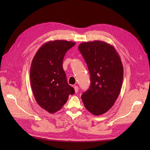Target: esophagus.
<instances>
[{
	"instance_id": "34e87169",
	"label": "esophagus",
	"mask_w": 150,
	"mask_h": 150,
	"mask_svg": "<svg viewBox=\"0 0 150 150\" xmlns=\"http://www.w3.org/2000/svg\"><path fill=\"white\" fill-rule=\"evenodd\" d=\"M74 89H75V92L76 93L78 92V87L77 86H74Z\"/></svg>"
}]
</instances>
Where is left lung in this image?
Segmentation results:
<instances>
[{
  "instance_id": "1",
  "label": "left lung",
  "mask_w": 150,
  "mask_h": 150,
  "mask_svg": "<svg viewBox=\"0 0 150 150\" xmlns=\"http://www.w3.org/2000/svg\"><path fill=\"white\" fill-rule=\"evenodd\" d=\"M80 53L88 65L91 86L81 99L91 113L100 115L111 109L120 92L123 67L115 47L104 41L81 43Z\"/></svg>"
}]
</instances>
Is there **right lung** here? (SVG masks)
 <instances>
[{
    "label": "right lung",
    "instance_id": "obj_1",
    "mask_svg": "<svg viewBox=\"0 0 150 150\" xmlns=\"http://www.w3.org/2000/svg\"><path fill=\"white\" fill-rule=\"evenodd\" d=\"M75 45L72 41H49L38 49L31 62L30 83L35 98L50 114L60 110L74 89L67 83L62 61L67 50Z\"/></svg>",
    "mask_w": 150,
    "mask_h": 150
}]
</instances>
